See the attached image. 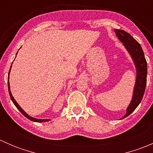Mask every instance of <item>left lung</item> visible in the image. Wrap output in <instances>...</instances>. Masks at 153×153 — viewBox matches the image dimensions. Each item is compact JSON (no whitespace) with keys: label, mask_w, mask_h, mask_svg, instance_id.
I'll list each match as a JSON object with an SVG mask.
<instances>
[{"label":"left lung","mask_w":153,"mask_h":153,"mask_svg":"<svg viewBox=\"0 0 153 153\" xmlns=\"http://www.w3.org/2000/svg\"><path fill=\"white\" fill-rule=\"evenodd\" d=\"M116 37L122 43L131 56L136 70L135 86L133 89L132 99L129 106L126 108V112L121 119L130 115L139 105L144 94L146 85V75H147V64L145 59L144 54L139 43L128 32L121 29H115ZM121 120V119H120Z\"/></svg>","instance_id":"left-lung-1"}]
</instances>
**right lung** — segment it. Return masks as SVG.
<instances>
[{"label": "right lung", "instance_id": "right-lung-1", "mask_svg": "<svg viewBox=\"0 0 153 153\" xmlns=\"http://www.w3.org/2000/svg\"><path fill=\"white\" fill-rule=\"evenodd\" d=\"M17 54H18V52H17ZM17 54H16V55H17ZM11 67H12V66H11ZM11 67H10V72H9V76H8V89H9V93H10V98H11V100H12V102H13V104H15V106H16L17 108H18V110H19L20 112H21V113H22L23 115H24V116L26 117V118H28V119L30 120V121H35V122H39V123L47 122V121H50V119H38V118H33V117L30 116V115H29L28 114H27V112H26L25 111H24V109H23L22 108H21V106H20L19 104H18V103H17V101H15V98H14V97L12 96V92H11V91H10V81H9V80H10V71H11Z\"/></svg>", "mask_w": 153, "mask_h": 153}]
</instances>
